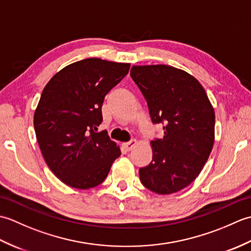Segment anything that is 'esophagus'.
Returning <instances> with one entry per match:
<instances>
[{
    "instance_id": "esophagus-1",
    "label": "esophagus",
    "mask_w": 251,
    "mask_h": 251,
    "mask_svg": "<svg viewBox=\"0 0 251 251\" xmlns=\"http://www.w3.org/2000/svg\"><path fill=\"white\" fill-rule=\"evenodd\" d=\"M137 145V141L136 140H130L128 142H125L123 143V146H124V148L126 149V151H131L132 149H134Z\"/></svg>"
}]
</instances>
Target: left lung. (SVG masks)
Returning <instances> with one entry per match:
<instances>
[{
  "instance_id": "obj_1",
  "label": "left lung",
  "mask_w": 251,
  "mask_h": 251,
  "mask_svg": "<svg viewBox=\"0 0 251 251\" xmlns=\"http://www.w3.org/2000/svg\"><path fill=\"white\" fill-rule=\"evenodd\" d=\"M131 78L146 98L164 138L151 141L152 162L139 169L141 183L156 194L186 188L201 172L215 141V111L204 87L172 66H132Z\"/></svg>"
}]
</instances>
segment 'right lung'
<instances>
[{
  "mask_svg": "<svg viewBox=\"0 0 251 251\" xmlns=\"http://www.w3.org/2000/svg\"><path fill=\"white\" fill-rule=\"evenodd\" d=\"M130 63L100 58L73 62L46 84L34 112V130L43 157L54 175L71 188L99 185L121 155L104 131L105 95L128 73Z\"/></svg>",
  "mask_w": 251,
  "mask_h": 251,
  "instance_id": "1",
  "label": "right lung"
}]
</instances>
